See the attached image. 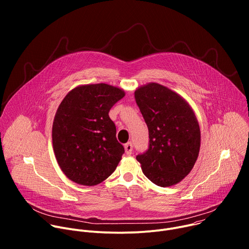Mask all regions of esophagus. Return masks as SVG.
Returning a JSON list of instances; mask_svg holds the SVG:
<instances>
[{"mask_svg":"<svg viewBox=\"0 0 249 249\" xmlns=\"http://www.w3.org/2000/svg\"><path fill=\"white\" fill-rule=\"evenodd\" d=\"M124 148H125V153H126V155L130 156V155L132 154V151H133V144L131 143V142H129V143L125 144Z\"/></svg>","mask_w":249,"mask_h":249,"instance_id":"esophagus-1","label":"esophagus"}]
</instances>
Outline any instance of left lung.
I'll use <instances>...</instances> for the list:
<instances>
[{
  "label": "left lung",
  "instance_id": "1",
  "mask_svg": "<svg viewBox=\"0 0 249 249\" xmlns=\"http://www.w3.org/2000/svg\"><path fill=\"white\" fill-rule=\"evenodd\" d=\"M136 102L149 129V150L137 156L141 168L158 186L179 183L192 170L200 151L201 132L190 104L158 83L139 87Z\"/></svg>",
  "mask_w": 249,
  "mask_h": 249
}]
</instances>
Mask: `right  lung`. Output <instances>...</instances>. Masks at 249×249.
<instances>
[{
  "label": "right lung",
  "instance_id": "right-lung-1",
  "mask_svg": "<svg viewBox=\"0 0 249 249\" xmlns=\"http://www.w3.org/2000/svg\"><path fill=\"white\" fill-rule=\"evenodd\" d=\"M125 95L107 84L82 85L61 101L52 126L56 160L70 180L93 186L116 169L124 148L109 118L112 106Z\"/></svg>",
  "mask_w": 249,
  "mask_h": 249
}]
</instances>
